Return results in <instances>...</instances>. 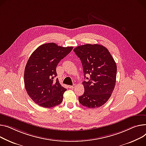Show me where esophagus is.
I'll return each instance as SVG.
<instances>
[{
	"instance_id": "esophagus-1",
	"label": "esophagus",
	"mask_w": 146,
	"mask_h": 146,
	"mask_svg": "<svg viewBox=\"0 0 146 146\" xmlns=\"http://www.w3.org/2000/svg\"><path fill=\"white\" fill-rule=\"evenodd\" d=\"M75 86H76L75 84H74V85H73V86H69V87L70 89H73Z\"/></svg>"
}]
</instances>
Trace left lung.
I'll return each instance as SVG.
<instances>
[{"label":"left lung","instance_id":"left-lung-1","mask_svg":"<svg viewBox=\"0 0 146 146\" xmlns=\"http://www.w3.org/2000/svg\"><path fill=\"white\" fill-rule=\"evenodd\" d=\"M73 51L80 58L87 79L83 82L84 92L79 96V102L88 108H99L108 101L114 90L117 65L108 48L100 44L79 46Z\"/></svg>","mask_w":146,"mask_h":146}]
</instances>
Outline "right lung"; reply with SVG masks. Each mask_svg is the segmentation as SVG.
<instances>
[{"mask_svg": "<svg viewBox=\"0 0 146 146\" xmlns=\"http://www.w3.org/2000/svg\"><path fill=\"white\" fill-rule=\"evenodd\" d=\"M73 49L54 43L43 44L32 53L26 63L24 82L26 92L37 104L50 108L60 104L67 90L57 78L56 67Z\"/></svg>", "mask_w": 146, "mask_h": 146, "instance_id": "right-lung-1", "label": "right lung"}]
</instances>
